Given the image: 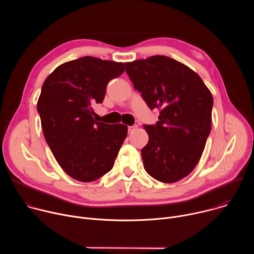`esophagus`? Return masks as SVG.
Returning <instances> with one entry per match:
<instances>
[{
	"mask_svg": "<svg viewBox=\"0 0 254 254\" xmlns=\"http://www.w3.org/2000/svg\"><path fill=\"white\" fill-rule=\"evenodd\" d=\"M136 127H137V126L136 125H133V126H130V127H128V132H130V131H133L134 129H136Z\"/></svg>",
	"mask_w": 254,
	"mask_h": 254,
	"instance_id": "1",
	"label": "esophagus"
}]
</instances>
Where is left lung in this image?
I'll list each match as a JSON object with an SVG mask.
<instances>
[{"label": "left lung", "mask_w": 254, "mask_h": 254, "mask_svg": "<svg viewBox=\"0 0 254 254\" xmlns=\"http://www.w3.org/2000/svg\"><path fill=\"white\" fill-rule=\"evenodd\" d=\"M126 72L147 105L160 111L141 149L143 168L163 183H175L198 164L211 130L213 97L201 77L175 59L156 55L127 62Z\"/></svg>", "instance_id": "left-lung-1"}]
</instances>
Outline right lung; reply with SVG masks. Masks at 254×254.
<instances>
[{"label": "right lung", "instance_id": "1", "mask_svg": "<svg viewBox=\"0 0 254 254\" xmlns=\"http://www.w3.org/2000/svg\"><path fill=\"white\" fill-rule=\"evenodd\" d=\"M124 71V63L85 56L58 66L42 85L37 111L46 142L63 171L80 182L110 172L127 137V126L94 121L91 107Z\"/></svg>", "mask_w": 254, "mask_h": 254}]
</instances>
